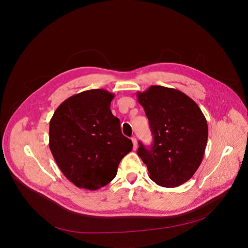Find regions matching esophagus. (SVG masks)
I'll list each match as a JSON object with an SVG mask.
<instances>
[{
	"label": "esophagus",
	"instance_id": "34e87169",
	"mask_svg": "<svg viewBox=\"0 0 248 248\" xmlns=\"http://www.w3.org/2000/svg\"><path fill=\"white\" fill-rule=\"evenodd\" d=\"M131 141H133L134 143V150L136 151L138 148V141H137V139L136 138H131Z\"/></svg>",
	"mask_w": 248,
	"mask_h": 248
}]
</instances>
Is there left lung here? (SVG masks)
Returning a JSON list of instances; mask_svg holds the SVG:
<instances>
[{"instance_id":"8db88e82","label":"left lung","mask_w":248,"mask_h":248,"mask_svg":"<svg viewBox=\"0 0 248 248\" xmlns=\"http://www.w3.org/2000/svg\"><path fill=\"white\" fill-rule=\"evenodd\" d=\"M154 136L138 155L146 164L150 178L164 187L186 183L200 168L205 152L208 127L200 107L183 92L152 86L138 93Z\"/></svg>"}]
</instances>
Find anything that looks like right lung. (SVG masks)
<instances>
[{
    "instance_id": "right-lung-1",
    "label": "right lung",
    "mask_w": 248,
    "mask_h": 248,
    "mask_svg": "<svg viewBox=\"0 0 248 248\" xmlns=\"http://www.w3.org/2000/svg\"><path fill=\"white\" fill-rule=\"evenodd\" d=\"M113 97L102 89L74 94L49 122V150L63 175L79 188L96 190L109 184L133 150L109 108Z\"/></svg>"
}]
</instances>
